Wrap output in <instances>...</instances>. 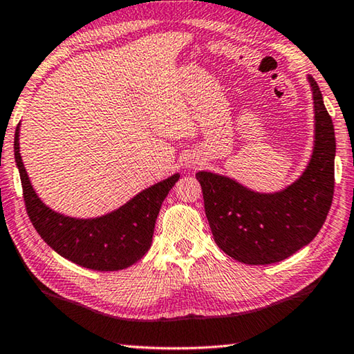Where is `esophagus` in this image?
I'll list each match as a JSON object with an SVG mask.
<instances>
[{
	"mask_svg": "<svg viewBox=\"0 0 354 354\" xmlns=\"http://www.w3.org/2000/svg\"><path fill=\"white\" fill-rule=\"evenodd\" d=\"M198 164H200L198 160H189V162H187V167H192V169H195V167L198 165Z\"/></svg>",
	"mask_w": 354,
	"mask_h": 354,
	"instance_id": "1",
	"label": "esophagus"
}]
</instances>
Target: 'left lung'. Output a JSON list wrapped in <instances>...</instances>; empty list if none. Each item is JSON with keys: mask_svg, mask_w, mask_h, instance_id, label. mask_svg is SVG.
Instances as JSON below:
<instances>
[{"mask_svg": "<svg viewBox=\"0 0 354 354\" xmlns=\"http://www.w3.org/2000/svg\"><path fill=\"white\" fill-rule=\"evenodd\" d=\"M314 98V151L295 183L273 194L247 189L234 179L198 171L206 217L215 243L248 266L284 261L319 234L334 195V124L319 86L308 76Z\"/></svg>", "mask_w": 354, "mask_h": 354, "instance_id": "obj_1", "label": "left lung"}]
</instances>
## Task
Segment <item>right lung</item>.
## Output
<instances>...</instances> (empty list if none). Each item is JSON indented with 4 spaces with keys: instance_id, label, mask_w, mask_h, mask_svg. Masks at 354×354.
<instances>
[{
    "instance_id": "obj_1",
    "label": "right lung",
    "mask_w": 354,
    "mask_h": 354,
    "mask_svg": "<svg viewBox=\"0 0 354 354\" xmlns=\"http://www.w3.org/2000/svg\"><path fill=\"white\" fill-rule=\"evenodd\" d=\"M19 133L20 127H17L15 162L29 220L40 237L57 254L91 270H123L139 261L151 247L156 218L165 196L179 179L178 173L142 190L127 205L101 217H67L48 207L35 194L20 156Z\"/></svg>"
}]
</instances>
